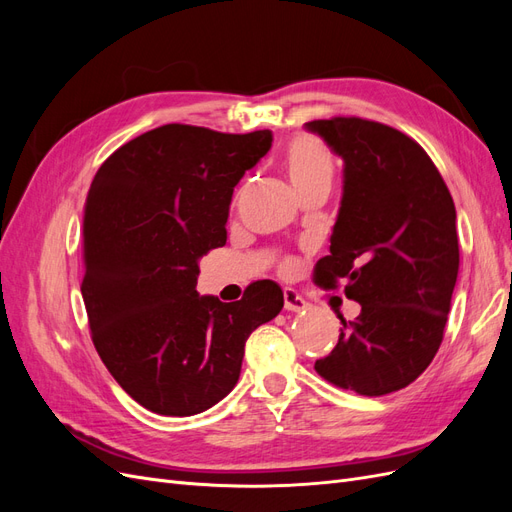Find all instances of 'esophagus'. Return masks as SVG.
<instances>
[{
  "label": "esophagus",
  "instance_id": "1",
  "mask_svg": "<svg viewBox=\"0 0 512 512\" xmlns=\"http://www.w3.org/2000/svg\"><path fill=\"white\" fill-rule=\"evenodd\" d=\"M284 307L288 312H303V309H307V303L292 288H284Z\"/></svg>",
  "mask_w": 512,
  "mask_h": 512
}]
</instances>
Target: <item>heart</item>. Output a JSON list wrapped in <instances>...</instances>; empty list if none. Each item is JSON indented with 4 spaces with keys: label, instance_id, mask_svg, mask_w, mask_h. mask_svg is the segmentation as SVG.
<instances>
[{
    "label": "heart",
    "instance_id": "obj_1",
    "mask_svg": "<svg viewBox=\"0 0 512 512\" xmlns=\"http://www.w3.org/2000/svg\"><path fill=\"white\" fill-rule=\"evenodd\" d=\"M286 173L294 190L333 181V158L314 136H299L286 149Z\"/></svg>",
    "mask_w": 512,
    "mask_h": 512
}]
</instances>
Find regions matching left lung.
<instances>
[{"mask_svg": "<svg viewBox=\"0 0 512 512\" xmlns=\"http://www.w3.org/2000/svg\"><path fill=\"white\" fill-rule=\"evenodd\" d=\"M344 162L329 256L316 282H346L361 314L346 322L316 371L378 397L414 382L436 356L459 273L457 211L438 168L410 136L378 121L305 123Z\"/></svg>", "mask_w": 512, "mask_h": 512, "instance_id": "obj_1", "label": "left lung"}]
</instances>
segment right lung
<instances>
[{
	"label": "right lung",
	"instance_id": "obj_1",
	"mask_svg": "<svg viewBox=\"0 0 512 512\" xmlns=\"http://www.w3.org/2000/svg\"><path fill=\"white\" fill-rule=\"evenodd\" d=\"M271 143V130L168 123L119 147L91 181L81 284L91 339L151 412L218 404L239 380L247 337L282 312L284 292L269 280L235 303L196 292L198 260L226 243L232 190Z\"/></svg>",
	"mask_w": 512,
	"mask_h": 512
}]
</instances>
